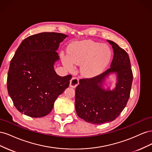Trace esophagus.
I'll return each instance as SVG.
<instances>
[{
    "label": "esophagus",
    "mask_w": 152,
    "mask_h": 152,
    "mask_svg": "<svg viewBox=\"0 0 152 152\" xmlns=\"http://www.w3.org/2000/svg\"><path fill=\"white\" fill-rule=\"evenodd\" d=\"M79 84V79L77 77H73L70 82V86L73 88H75Z\"/></svg>",
    "instance_id": "34e87169"
}]
</instances>
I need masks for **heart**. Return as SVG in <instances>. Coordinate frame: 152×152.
<instances>
[{
	"label": "heart",
	"mask_w": 152,
	"mask_h": 152,
	"mask_svg": "<svg viewBox=\"0 0 152 152\" xmlns=\"http://www.w3.org/2000/svg\"><path fill=\"white\" fill-rule=\"evenodd\" d=\"M112 51L108 45L92 40L73 42L68 49V56H63L64 65L72 69L73 64L80 65V72L86 77H94L103 72L110 63Z\"/></svg>",
	"instance_id": "1"
}]
</instances>
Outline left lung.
Returning a JSON list of instances; mask_svg holds the SVG:
<instances>
[{"label": "left lung", "mask_w": 152, "mask_h": 152, "mask_svg": "<svg viewBox=\"0 0 152 152\" xmlns=\"http://www.w3.org/2000/svg\"><path fill=\"white\" fill-rule=\"evenodd\" d=\"M107 41L114 53L110 68L98 76L80 79L75 89L77 115L94 124L112 122L119 116L129 98L132 82L128 54L115 42ZM113 72L117 75L116 86L112 90H105L102 86L105 79Z\"/></svg>", "instance_id": "obj_1"}]
</instances>
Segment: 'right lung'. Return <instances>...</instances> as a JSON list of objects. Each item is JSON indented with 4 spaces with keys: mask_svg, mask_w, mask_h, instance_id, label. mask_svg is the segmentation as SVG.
Segmentation results:
<instances>
[{
    "mask_svg": "<svg viewBox=\"0 0 152 152\" xmlns=\"http://www.w3.org/2000/svg\"><path fill=\"white\" fill-rule=\"evenodd\" d=\"M68 35L43 32L22 41L8 71V93L20 112L31 117L48 115L54 102L70 84L71 75L59 76L54 65L56 50Z\"/></svg>",
    "mask_w": 152,
    "mask_h": 152,
    "instance_id": "obj_1",
    "label": "right lung"
}]
</instances>
